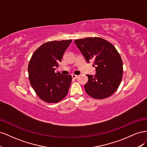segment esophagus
Here are the masks:
<instances>
[{"label": "esophagus", "mask_w": 147, "mask_h": 147, "mask_svg": "<svg viewBox=\"0 0 147 147\" xmlns=\"http://www.w3.org/2000/svg\"><path fill=\"white\" fill-rule=\"evenodd\" d=\"M72 77L74 79H77V78L78 77V75H76L73 74V75H72Z\"/></svg>", "instance_id": "34e87169"}]
</instances>
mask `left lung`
<instances>
[{"mask_svg": "<svg viewBox=\"0 0 147 147\" xmlns=\"http://www.w3.org/2000/svg\"><path fill=\"white\" fill-rule=\"evenodd\" d=\"M75 43L88 63L92 61L95 76L87 75L84 84L87 94L94 99H103L117 90L122 80L123 61L117 49L110 42L100 37L77 39Z\"/></svg>", "mask_w": 147, "mask_h": 147, "instance_id": "8db88e82", "label": "left lung"}]
</instances>
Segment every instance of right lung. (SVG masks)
I'll use <instances>...</instances> for the list:
<instances>
[{
    "label": "right lung",
    "instance_id": "obj_1",
    "mask_svg": "<svg viewBox=\"0 0 147 147\" xmlns=\"http://www.w3.org/2000/svg\"><path fill=\"white\" fill-rule=\"evenodd\" d=\"M72 40L48 42L34 51L28 65L30 83L40 99L47 103L63 100L72 82L70 75L55 72Z\"/></svg>",
    "mask_w": 147,
    "mask_h": 147
}]
</instances>
